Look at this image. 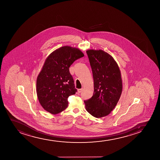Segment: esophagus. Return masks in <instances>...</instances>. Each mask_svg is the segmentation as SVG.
<instances>
[{
  "mask_svg": "<svg viewBox=\"0 0 160 160\" xmlns=\"http://www.w3.org/2000/svg\"><path fill=\"white\" fill-rule=\"evenodd\" d=\"M82 90H83L82 88H81V89H78V90H77L78 93H81V92H82Z\"/></svg>",
  "mask_w": 160,
  "mask_h": 160,
  "instance_id": "esophagus-1",
  "label": "esophagus"
}]
</instances>
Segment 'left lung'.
<instances>
[{
	"label": "left lung",
	"mask_w": 160,
	"mask_h": 160,
	"mask_svg": "<svg viewBox=\"0 0 160 160\" xmlns=\"http://www.w3.org/2000/svg\"><path fill=\"white\" fill-rule=\"evenodd\" d=\"M87 53L92 69L94 92L85 100L88 112L96 118L107 116L115 107L122 92L121 72L112 55L102 50L90 49Z\"/></svg>",
	"instance_id": "1"
}]
</instances>
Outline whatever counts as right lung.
Here are the masks:
<instances>
[{"instance_id":"obj_1","label":"right lung","mask_w":160,"mask_h":160,"mask_svg":"<svg viewBox=\"0 0 160 160\" xmlns=\"http://www.w3.org/2000/svg\"><path fill=\"white\" fill-rule=\"evenodd\" d=\"M84 54L78 48L64 46L46 58L37 76L36 91L39 102L45 110L55 115L68 107V98L76 93L69 67Z\"/></svg>"}]
</instances>
